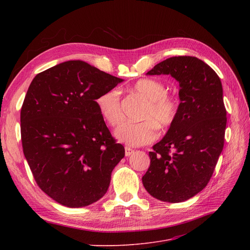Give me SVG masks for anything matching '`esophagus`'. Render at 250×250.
Segmentation results:
<instances>
[{"mask_svg":"<svg viewBox=\"0 0 250 250\" xmlns=\"http://www.w3.org/2000/svg\"><path fill=\"white\" fill-rule=\"evenodd\" d=\"M125 156H130L134 153V150L132 148H129V147H125Z\"/></svg>","mask_w":250,"mask_h":250,"instance_id":"esophagus-1","label":"esophagus"}]
</instances>
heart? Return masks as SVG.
Segmentation results:
<instances>
[{
  "label": "heart",
  "mask_w": 250,
  "mask_h": 250,
  "mask_svg": "<svg viewBox=\"0 0 250 250\" xmlns=\"http://www.w3.org/2000/svg\"><path fill=\"white\" fill-rule=\"evenodd\" d=\"M133 90L141 94L148 103L142 114V123H125L115 130V137L128 146H143L158 137L157 127L166 130L178 116L179 101L167 92V86L157 79L144 78L133 85ZM101 116L111 126L123 122L121 95L117 89H110L96 99Z\"/></svg>",
  "instance_id": "obj_1"
}]
</instances>
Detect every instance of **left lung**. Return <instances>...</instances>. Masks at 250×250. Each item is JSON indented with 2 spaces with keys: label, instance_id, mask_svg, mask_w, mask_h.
<instances>
[{
  "label": "left lung",
  "instance_id": "obj_1",
  "mask_svg": "<svg viewBox=\"0 0 250 250\" xmlns=\"http://www.w3.org/2000/svg\"><path fill=\"white\" fill-rule=\"evenodd\" d=\"M147 75H171L179 83L180 103L175 123L149 152L150 167L142 181L155 199L181 203L206 188L224 147L222 83L208 64L188 56L169 58Z\"/></svg>",
  "mask_w": 250,
  "mask_h": 250
}]
</instances>
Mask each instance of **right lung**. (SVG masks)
I'll list each match as a JSON object with an SVG mask.
<instances>
[{
    "label": "right lung",
    "instance_id": "obj_1",
    "mask_svg": "<svg viewBox=\"0 0 250 250\" xmlns=\"http://www.w3.org/2000/svg\"><path fill=\"white\" fill-rule=\"evenodd\" d=\"M123 79L83 61L37 74L20 114L23 153L37 186L69 208L106 193L113 168L125 157L97 107V97Z\"/></svg>",
    "mask_w": 250,
    "mask_h": 250
}]
</instances>
